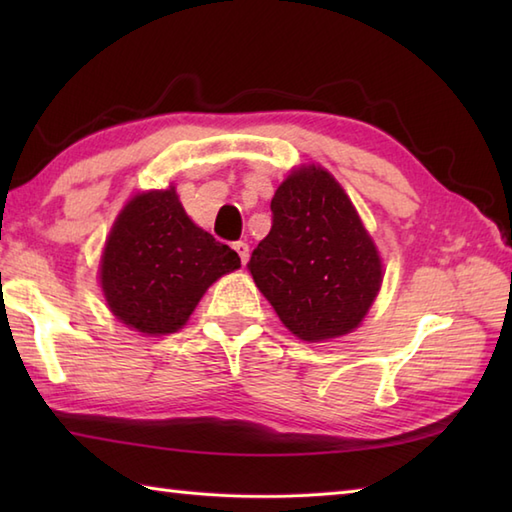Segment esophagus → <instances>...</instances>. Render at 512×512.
<instances>
[{"label": "esophagus", "mask_w": 512, "mask_h": 512, "mask_svg": "<svg viewBox=\"0 0 512 512\" xmlns=\"http://www.w3.org/2000/svg\"><path fill=\"white\" fill-rule=\"evenodd\" d=\"M233 248L237 250V255H239V259H242V264H246L248 262V244L246 242H235Z\"/></svg>", "instance_id": "1"}]
</instances>
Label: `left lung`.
Listing matches in <instances>:
<instances>
[{
  "label": "left lung",
  "mask_w": 512,
  "mask_h": 512,
  "mask_svg": "<svg viewBox=\"0 0 512 512\" xmlns=\"http://www.w3.org/2000/svg\"><path fill=\"white\" fill-rule=\"evenodd\" d=\"M270 211L273 226L248 270L281 323L310 343L356 330L383 284V264L341 184L323 167H299Z\"/></svg>",
  "instance_id": "left-lung-1"
}]
</instances>
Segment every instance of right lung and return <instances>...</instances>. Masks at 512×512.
I'll return each instance as SVG.
<instances>
[{
  "mask_svg": "<svg viewBox=\"0 0 512 512\" xmlns=\"http://www.w3.org/2000/svg\"><path fill=\"white\" fill-rule=\"evenodd\" d=\"M239 255L184 213L176 187L129 200L101 255V288L112 314L136 332H178L213 281Z\"/></svg>",
  "mask_w": 512,
  "mask_h": 512,
  "instance_id": "1",
  "label": "right lung"
}]
</instances>
